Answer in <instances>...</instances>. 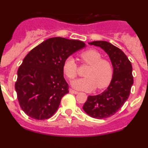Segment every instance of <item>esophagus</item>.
<instances>
[{
	"label": "esophagus",
	"mask_w": 148,
	"mask_h": 148,
	"mask_svg": "<svg viewBox=\"0 0 148 148\" xmlns=\"http://www.w3.org/2000/svg\"><path fill=\"white\" fill-rule=\"evenodd\" d=\"M70 93H73V94H78V91H75V90H72V89H70Z\"/></svg>",
	"instance_id": "esophagus-1"
}]
</instances>
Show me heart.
<instances>
[{"label":"heart","instance_id":"b5f03b06","mask_svg":"<svg viewBox=\"0 0 148 148\" xmlns=\"http://www.w3.org/2000/svg\"><path fill=\"white\" fill-rule=\"evenodd\" d=\"M80 56L84 62L90 65V68L85 73L87 77L74 81L72 82V86L84 91H92L96 87L98 89L108 87L113 77V67L110 62L101 59V55L95 49H87L81 53ZM63 72L70 80L77 76L78 67L72 56L67 57L64 61Z\"/></svg>","mask_w":148,"mask_h":148}]
</instances>
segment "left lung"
<instances>
[{
    "mask_svg": "<svg viewBox=\"0 0 148 148\" xmlns=\"http://www.w3.org/2000/svg\"><path fill=\"white\" fill-rule=\"evenodd\" d=\"M89 44L99 47L110 57L113 68V77L104 92L89 95L83 106L87 115L101 119L113 116L127 100L133 84L132 64L119 48L104 40H96Z\"/></svg>",
    "mask_w": 148,
    "mask_h": 148,
    "instance_id": "8db88e82",
    "label": "left lung"
}]
</instances>
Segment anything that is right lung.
I'll use <instances>...</instances> for the list:
<instances>
[{"mask_svg": "<svg viewBox=\"0 0 148 148\" xmlns=\"http://www.w3.org/2000/svg\"><path fill=\"white\" fill-rule=\"evenodd\" d=\"M85 47L81 40L55 37L44 40L26 56L18 68L15 87L19 104L27 116L44 120L55 114L62 97L69 92L64 78V61Z\"/></svg>", "mask_w": 148, "mask_h": 148, "instance_id": "1", "label": "right lung"}]
</instances>
